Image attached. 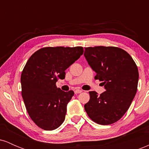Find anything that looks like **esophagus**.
<instances>
[{
	"label": "esophagus",
	"mask_w": 149,
	"mask_h": 149,
	"mask_svg": "<svg viewBox=\"0 0 149 149\" xmlns=\"http://www.w3.org/2000/svg\"><path fill=\"white\" fill-rule=\"evenodd\" d=\"M83 92L81 90H76L74 91V92H75V94H79V93H81V92Z\"/></svg>",
	"instance_id": "34e87169"
}]
</instances>
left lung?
Segmentation results:
<instances>
[{"label":"left lung","instance_id":"left-lung-1","mask_svg":"<svg viewBox=\"0 0 149 149\" xmlns=\"http://www.w3.org/2000/svg\"><path fill=\"white\" fill-rule=\"evenodd\" d=\"M84 55L102 82L106 91L98 95L90 91L85 110L97 124L107 125L119 120L131 105L137 90L139 71L133 59L118 47L95 46L85 48Z\"/></svg>","mask_w":149,"mask_h":149}]
</instances>
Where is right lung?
<instances>
[{"instance_id": "obj_1", "label": "right lung", "mask_w": 149, "mask_h": 149, "mask_svg": "<svg viewBox=\"0 0 149 149\" xmlns=\"http://www.w3.org/2000/svg\"><path fill=\"white\" fill-rule=\"evenodd\" d=\"M83 54V47H45L31 56L21 75L22 95L31 119L44 130L62 124L66 107L74 95L64 92L56 82L64 79L65 70Z\"/></svg>"}]
</instances>
